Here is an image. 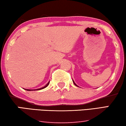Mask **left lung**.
I'll list each match as a JSON object with an SVG mask.
<instances>
[{"label": "left lung", "instance_id": "8db88e82", "mask_svg": "<svg viewBox=\"0 0 126 126\" xmlns=\"http://www.w3.org/2000/svg\"><path fill=\"white\" fill-rule=\"evenodd\" d=\"M72 80H73V79H72ZM73 83H74V84H75V86H77V87H78V86H77V84H75V82H74V80H73Z\"/></svg>", "mask_w": 126, "mask_h": 126}]
</instances>
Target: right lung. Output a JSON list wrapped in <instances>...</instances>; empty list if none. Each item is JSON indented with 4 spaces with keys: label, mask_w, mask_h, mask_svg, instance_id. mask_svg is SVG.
Instances as JSON below:
<instances>
[{
    "label": "right lung",
    "mask_w": 126,
    "mask_h": 126,
    "mask_svg": "<svg viewBox=\"0 0 126 126\" xmlns=\"http://www.w3.org/2000/svg\"><path fill=\"white\" fill-rule=\"evenodd\" d=\"M49 81L48 82L47 84H46L45 86L43 87H42V88H38V89H35V90H29V89H25V88H24V89H25V90H26V91H38V90H42V89H43L44 88L47 87L48 86V85H49Z\"/></svg>",
    "instance_id": "1"
}]
</instances>
